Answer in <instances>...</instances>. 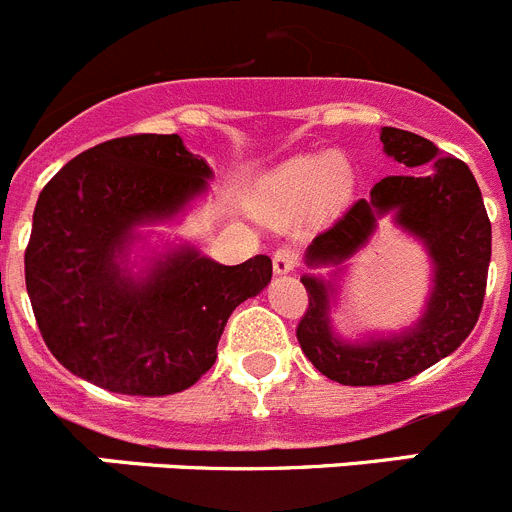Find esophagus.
Listing matches in <instances>:
<instances>
[{
	"mask_svg": "<svg viewBox=\"0 0 512 512\" xmlns=\"http://www.w3.org/2000/svg\"><path fill=\"white\" fill-rule=\"evenodd\" d=\"M272 267H275L278 275H288V272H293L295 267H298V250L290 245L280 247V250L272 255Z\"/></svg>",
	"mask_w": 512,
	"mask_h": 512,
	"instance_id": "34e87169",
	"label": "esophagus"
}]
</instances>
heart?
<instances>
[{"label":"heart","instance_id":"1","mask_svg":"<svg viewBox=\"0 0 512 512\" xmlns=\"http://www.w3.org/2000/svg\"><path fill=\"white\" fill-rule=\"evenodd\" d=\"M351 194V174L341 156H300L288 161L270 179V197L285 209H300L318 202L323 209H336Z\"/></svg>","mask_w":512,"mask_h":512}]
</instances>
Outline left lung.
I'll use <instances>...</instances> for the list:
<instances>
[{
  "mask_svg": "<svg viewBox=\"0 0 512 512\" xmlns=\"http://www.w3.org/2000/svg\"><path fill=\"white\" fill-rule=\"evenodd\" d=\"M381 143L394 161L407 169L424 166V171L381 179L371 199H358L315 237L305 262L343 265L369 242L379 217L394 212V222L427 247L434 288L414 328L399 336L346 343L331 326L333 285L313 275L300 278L308 290V308L295 336L310 364L343 386L396 384L422 374L470 336L485 300L493 234L472 171L465 161L439 154L432 141L401 128H381Z\"/></svg>",
  "mask_w": 512,
  "mask_h": 512,
  "instance_id": "8db88e82",
  "label": "left lung"
}]
</instances>
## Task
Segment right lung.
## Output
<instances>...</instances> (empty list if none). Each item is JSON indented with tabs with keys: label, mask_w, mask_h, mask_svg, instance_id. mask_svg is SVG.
Masks as SVG:
<instances>
[{
	"label": "right lung",
	"mask_w": 512,
	"mask_h": 512,
	"mask_svg": "<svg viewBox=\"0 0 512 512\" xmlns=\"http://www.w3.org/2000/svg\"><path fill=\"white\" fill-rule=\"evenodd\" d=\"M209 176L176 133H136L88 148L47 181L25 280L37 328L65 369L131 396L176 394L212 369L232 310L270 283V257L219 265L176 247L141 278L123 267L133 229L179 214Z\"/></svg>",
	"instance_id": "right-lung-1"
}]
</instances>
